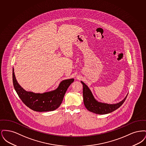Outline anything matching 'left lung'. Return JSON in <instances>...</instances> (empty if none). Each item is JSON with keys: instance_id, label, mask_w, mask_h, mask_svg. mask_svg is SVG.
Wrapping results in <instances>:
<instances>
[{"instance_id": "1", "label": "left lung", "mask_w": 146, "mask_h": 146, "mask_svg": "<svg viewBox=\"0 0 146 146\" xmlns=\"http://www.w3.org/2000/svg\"><path fill=\"white\" fill-rule=\"evenodd\" d=\"M81 83L83 85L84 104L86 108L88 111L98 114H108L115 111L123 104L128 95L121 101L117 104H108L100 102L95 98L88 86L82 81Z\"/></svg>"}]
</instances>
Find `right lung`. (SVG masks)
<instances>
[{
	"label": "right lung",
	"instance_id": "right-lung-1",
	"mask_svg": "<svg viewBox=\"0 0 146 146\" xmlns=\"http://www.w3.org/2000/svg\"><path fill=\"white\" fill-rule=\"evenodd\" d=\"M73 78L62 81L55 90L42 94L34 93L24 90L17 83L13 70V81L15 90L22 101L30 109L36 111H52L60 107L64 94L74 82Z\"/></svg>",
	"mask_w": 146,
	"mask_h": 146
}]
</instances>
